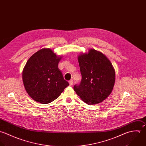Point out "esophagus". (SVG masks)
<instances>
[{
  "label": "esophagus",
  "mask_w": 146,
  "mask_h": 146,
  "mask_svg": "<svg viewBox=\"0 0 146 146\" xmlns=\"http://www.w3.org/2000/svg\"><path fill=\"white\" fill-rule=\"evenodd\" d=\"M69 84H70V86H72L73 84V80H70L69 81Z\"/></svg>",
  "instance_id": "obj_1"
}]
</instances>
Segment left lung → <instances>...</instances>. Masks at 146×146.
<instances>
[{
	"instance_id": "obj_1",
	"label": "left lung",
	"mask_w": 146,
	"mask_h": 146,
	"mask_svg": "<svg viewBox=\"0 0 146 146\" xmlns=\"http://www.w3.org/2000/svg\"><path fill=\"white\" fill-rule=\"evenodd\" d=\"M82 81L74 90L85 103L95 105L102 102L111 93L115 79L114 68L101 52L91 49L78 56Z\"/></svg>"
}]
</instances>
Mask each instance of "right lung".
Wrapping results in <instances>:
<instances>
[{
	"label": "right lung",
	"instance_id": "right-lung-1",
	"mask_svg": "<svg viewBox=\"0 0 146 146\" xmlns=\"http://www.w3.org/2000/svg\"><path fill=\"white\" fill-rule=\"evenodd\" d=\"M62 56H57L49 48L33 54L23 71L25 89L33 100L46 104L59 97L69 86L58 67Z\"/></svg>",
	"mask_w": 146,
	"mask_h": 146
}]
</instances>
